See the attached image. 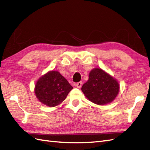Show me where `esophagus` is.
Here are the masks:
<instances>
[{
  "mask_svg": "<svg viewBox=\"0 0 150 150\" xmlns=\"http://www.w3.org/2000/svg\"><path fill=\"white\" fill-rule=\"evenodd\" d=\"M82 84H83L82 82H78V83L76 84V87L78 88H81V86H82Z\"/></svg>",
  "mask_w": 150,
  "mask_h": 150,
  "instance_id": "34e87169",
  "label": "esophagus"
}]
</instances>
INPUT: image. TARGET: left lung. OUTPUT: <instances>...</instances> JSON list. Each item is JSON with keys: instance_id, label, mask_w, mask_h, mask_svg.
Segmentation results:
<instances>
[{"instance_id": "1", "label": "left lung", "mask_w": 150, "mask_h": 150, "mask_svg": "<svg viewBox=\"0 0 150 150\" xmlns=\"http://www.w3.org/2000/svg\"><path fill=\"white\" fill-rule=\"evenodd\" d=\"M81 90L91 102L104 105L111 103L119 93L120 85L111 76L101 69L94 68L90 72L89 79Z\"/></svg>"}]
</instances>
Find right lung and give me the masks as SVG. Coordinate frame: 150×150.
<instances>
[{"mask_svg":"<svg viewBox=\"0 0 150 150\" xmlns=\"http://www.w3.org/2000/svg\"><path fill=\"white\" fill-rule=\"evenodd\" d=\"M72 88L59 72L51 71L38 79L34 91L40 103L49 107H54L64 100Z\"/></svg>","mask_w":150,"mask_h":150,"instance_id":"obj_1","label":"right lung"}]
</instances>
